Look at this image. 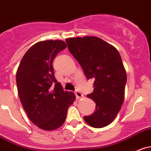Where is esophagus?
I'll return each instance as SVG.
<instances>
[{
  "mask_svg": "<svg viewBox=\"0 0 151 151\" xmlns=\"http://www.w3.org/2000/svg\"><path fill=\"white\" fill-rule=\"evenodd\" d=\"M75 94H76V98L78 99H79L82 98L83 96V94L81 93V92H79L78 90H76V91L75 92Z\"/></svg>",
  "mask_w": 151,
  "mask_h": 151,
  "instance_id": "obj_1",
  "label": "esophagus"
}]
</instances>
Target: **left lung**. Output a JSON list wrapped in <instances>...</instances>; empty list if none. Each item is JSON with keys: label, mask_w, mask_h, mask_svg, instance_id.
Listing matches in <instances>:
<instances>
[{"label": "left lung", "mask_w": 151, "mask_h": 151, "mask_svg": "<svg viewBox=\"0 0 151 151\" xmlns=\"http://www.w3.org/2000/svg\"><path fill=\"white\" fill-rule=\"evenodd\" d=\"M66 42L87 79L94 80L93 92L87 96L96 103V111L84 116V121L96 128L106 127L115 119L124 101L127 74L121 55L98 37L70 38Z\"/></svg>", "instance_id": "left-lung-1"}]
</instances>
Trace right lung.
I'll list each match as a JSON object with an SVG mask.
<instances>
[{"label": "right lung", "instance_id": "1", "mask_svg": "<svg viewBox=\"0 0 151 151\" xmlns=\"http://www.w3.org/2000/svg\"><path fill=\"white\" fill-rule=\"evenodd\" d=\"M66 47V43L61 40L39 41L27 50L17 70L21 104L30 121L42 130L61 127L68 107L76 99L74 93L64 91L54 76L53 60Z\"/></svg>", "mask_w": 151, "mask_h": 151}]
</instances>
